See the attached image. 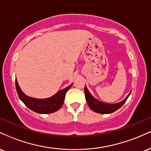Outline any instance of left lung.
Masks as SVG:
<instances>
[{
  "instance_id": "1",
  "label": "left lung",
  "mask_w": 151,
  "mask_h": 151,
  "mask_svg": "<svg viewBox=\"0 0 151 151\" xmlns=\"http://www.w3.org/2000/svg\"><path fill=\"white\" fill-rule=\"evenodd\" d=\"M84 93H85V96H86V101H87L88 105L89 108H91L92 111H93L94 112L98 113H101V114H108V113H111L115 112L118 109H119L120 108L126 103V101L128 99V98L129 97L130 92L129 94L128 95V96L125 98L123 101H122L121 102L115 103V104H109V103H106L99 101L98 100L96 99L92 96V95L90 93V92L88 90L86 86H85L84 88Z\"/></svg>"
}]
</instances>
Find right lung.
<instances>
[{
    "label": "right lung",
    "mask_w": 151,
    "mask_h": 151,
    "mask_svg": "<svg viewBox=\"0 0 151 151\" xmlns=\"http://www.w3.org/2000/svg\"><path fill=\"white\" fill-rule=\"evenodd\" d=\"M73 83L65 88L59 91L56 94H55L52 97L45 98V99H38V98L29 97L23 93L18 83V81L16 80L17 93L22 102L24 103L29 109L32 110L34 112L43 113V114L54 113L61 108L63 104L64 100H65V93L70 89Z\"/></svg>",
    "instance_id": "right-lung-1"
}]
</instances>
